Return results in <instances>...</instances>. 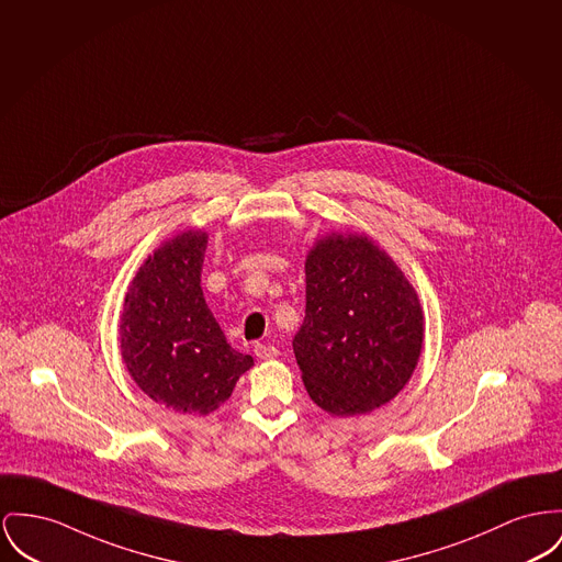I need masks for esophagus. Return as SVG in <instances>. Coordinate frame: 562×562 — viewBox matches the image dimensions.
<instances>
[{
  "mask_svg": "<svg viewBox=\"0 0 562 562\" xmlns=\"http://www.w3.org/2000/svg\"><path fill=\"white\" fill-rule=\"evenodd\" d=\"M254 351H256L258 360H274L279 356V349L274 345H263V342H258L254 347Z\"/></svg>",
  "mask_w": 562,
  "mask_h": 562,
  "instance_id": "esophagus-1",
  "label": "esophagus"
}]
</instances>
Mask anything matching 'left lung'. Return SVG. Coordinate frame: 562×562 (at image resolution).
I'll use <instances>...</instances> for the list:
<instances>
[{
	"mask_svg": "<svg viewBox=\"0 0 562 562\" xmlns=\"http://www.w3.org/2000/svg\"><path fill=\"white\" fill-rule=\"evenodd\" d=\"M306 311L294 353L311 401L337 417L387 405L424 345L417 292L364 232H330L304 262Z\"/></svg>",
	"mask_w": 562,
	"mask_h": 562,
	"instance_id": "1",
	"label": "left lung"
}]
</instances>
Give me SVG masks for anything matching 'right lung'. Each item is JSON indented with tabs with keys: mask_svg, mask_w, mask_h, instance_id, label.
Wrapping results in <instances>:
<instances>
[{
	"mask_svg": "<svg viewBox=\"0 0 562 562\" xmlns=\"http://www.w3.org/2000/svg\"><path fill=\"white\" fill-rule=\"evenodd\" d=\"M209 234L189 227L164 240L127 285L119 319L121 360L166 409L209 415L232 396L254 358L229 347L200 288Z\"/></svg>",
	"mask_w": 562,
	"mask_h": 562,
	"instance_id": "obj_1",
	"label": "right lung"
}]
</instances>
